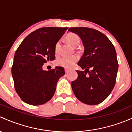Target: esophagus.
<instances>
[{
	"instance_id": "esophagus-1",
	"label": "esophagus",
	"mask_w": 132,
	"mask_h": 132,
	"mask_svg": "<svg viewBox=\"0 0 132 132\" xmlns=\"http://www.w3.org/2000/svg\"><path fill=\"white\" fill-rule=\"evenodd\" d=\"M64 70H65V72H66V73H68V71H69V70H68V69H67V68H65V69H64Z\"/></svg>"
}]
</instances>
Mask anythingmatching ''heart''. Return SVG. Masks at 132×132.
<instances>
[{
    "label": "heart",
    "mask_w": 132,
    "mask_h": 132,
    "mask_svg": "<svg viewBox=\"0 0 132 132\" xmlns=\"http://www.w3.org/2000/svg\"><path fill=\"white\" fill-rule=\"evenodd\" d=\"M66 40L72 46H76L78 45L80 42V38L77 34L75 33H70L66 37ZM58 44H56L55 46V51H57ZM78 57L77 55H71V56H62L61 57L58 58L57 59L56 64L59 66L66 68H70L73 65L75 64V62L78 61Z\"/></svg>",
    "instance_id": "obj_1"
}]
</instances>
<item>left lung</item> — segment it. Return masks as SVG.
Returning a JSON list of instances; mask_svg holds the SVG:
<instances>
[{
  "mask_svg": "<svg viewBox=\"0 0 132 132\" xmlns=\"http://www.w3.org/2000/svg\"><path fill=\"white\" fill-rule=\"evenodd\" d=\"M68 31L77 34L85 51L78 65V78L71 82L77 99L88 105H97L109 96L116 84L118 70L116 50L109 38L98 30L73 27Z\"/></svg>",
  "mask_w": 132,
  "mask_h": 132,
  "instance_id": "8db88e82",
  "label": "left lung"
}]
</instances>
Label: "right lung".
Instances as JSON below:
<instances>
[{"mask_svg": "<svg viewBox=\"0 0 132 132\" xmlns=\"http://www.w3.org/2000/svg\"><path fill=\"white\" fill-rule=\"evenodd\" d=\"M68 28L37 29L23 40L15 52L12 66L14 88L19 97L28 104L47 102L54 94L57 83L65 74L62 67L43 70L44 63L55 59L57 42Z\"/></svg>", "mask_w": 132, "mask_h": 132, "instance_id": "1", "label": "right lung"}]
</instances>
